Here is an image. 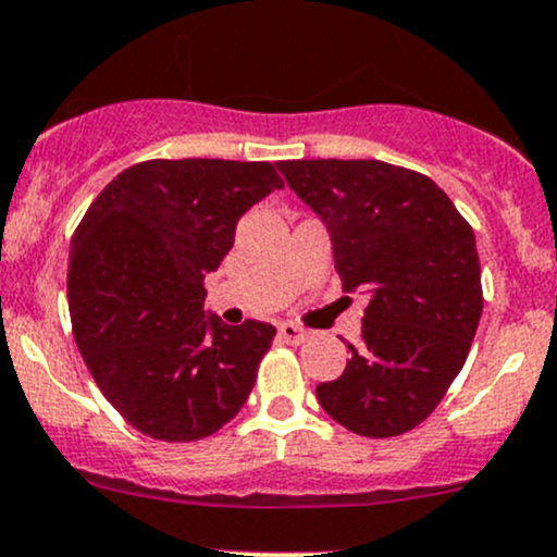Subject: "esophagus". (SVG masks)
<instances>
[{"mask_svg":"<svg viewBox=\"0 0 557 557\" xmlns=\"http://www.w3.org/2000/svg\"><path fill=\"white\" fill-rule=\"evenodd\" d=\"M278 336L286 342V345H302L308 339V331L295 326V323H281Z\"/></svg>","mask_w":557,"mask_h":557,"instance_id":"esophagus-1","label":"esophagus"}]
</instances>
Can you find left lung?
Instances as JSON below:
<instances>
[{
  "instance_id": "8db88e82",
  "label": "left lung",
  "mask_w": 557,
  "mask_h": 557,
  "mask_svg": "<svg viewBox=\"0 0 557 557\" xmlns=\"http://www.w3.org/2000/svg\"><path fill=\"white\" fill-rule=\"evenodd\" d=\"M278 171L326 223L345 292H366L345 373L318 384L336 423L397 436L426 421L476 334L481 268L473 228L423 173L381 160H281Z\"/></svg>"
}]
</instances>
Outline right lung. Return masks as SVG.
Segmentation results:
<instances>
[{"instance_id":"right-lung-1","label":"right lung","mask_w":557,"mask_h":557,"mask_svg":"<svg viewBox=\"0 0 557 557\" xmlns=\"http://www.w3.org/2000/svg\"><path fill=\"white\" fill-rule=\"evenodd\" d=\"M271 162L147 160L99 191L71 242L76 345L108 403L141 434L197 442L242 410L276 329L205 312L239 218L281 189Z\"/></svg>"}]
</instances>
